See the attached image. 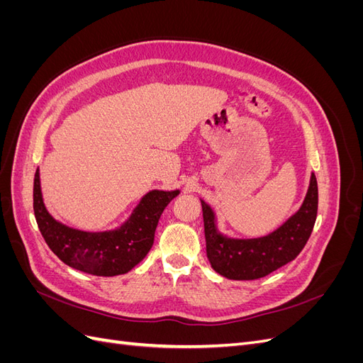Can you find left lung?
<instances>
[{"label":"left lung","instance_id":"1","mask_svg":"<svg viewBox=\"0 0 363 363\" xmlns=\"http://www.w3.org/2000/svg\"><path fill=\"white\" fill-rule=\"evenodd\" d=\"M206 252L212 268L230 280H256L286 265L300 255L309 239L318 212V183L311 174L304 200L279 228L260 238H232L219 232L211 204L201 200Z\"/></svg>","mask_w":363,"mask_h":363}]
</instances>
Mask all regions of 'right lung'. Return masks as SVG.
<instances>
[{
  "label": "right lung",
  "instance_id": "right-lung-1",
  "mask_svg": "<svg viewBox=\"0 0 363 363\" xmlns=\"http://www.w3.org/2000/svg\"><path fill=\"white\" fill-rule=\"evenodd\" d=\"M179 194V189H152L142 196L119 227L106 232H84L62 224L47 211L38 168L33 208L43 239L63 263L92 276L113 277L133 269L148 255L160 215Z\"/></svg>",
  "mask_w": 363,
  "mask_h": 363
}]
</instances>
